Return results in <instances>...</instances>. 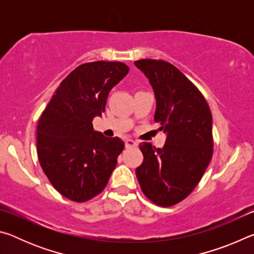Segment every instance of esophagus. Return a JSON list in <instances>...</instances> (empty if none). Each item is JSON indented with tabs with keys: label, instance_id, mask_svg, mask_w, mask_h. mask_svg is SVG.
Here are the masks:
<instances>
[{
	"label": "esophagus",
	"instance_id": "1",
	"mask_svg": "<svg viewBox=\"0 0 254 254\" xmlns=\"http://www.w3.org/2000/svg\"><path fill=\"white\" fill-rule=\"evenodd\" d=\"M136 142L134 140H132V139H127L126 140V147L127 148H132V147H136Z\"/></svg>",
	"mask_w": 254,
	"mask_h": 254
}]
</instances>
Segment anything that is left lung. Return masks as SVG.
Masks as SVG:
<instances>
[{"label": "left lung", "instance_id": "left-lung-1", "mask_svg": "<svg viewBox=\"0 0 254 254\" xmlns=\"http://www.w3.org/2000/svg\"><path fill=\"white\" fill-rule=\"evenodd\" d=\"M134 65L152 86L154 121L167 133L161 149L140 143L144 159L136 178L152 203L169 207L194 190L212 159V113L198 88L170 63L141 59Z\"/></svg>", "mask_w": 254, "mask_h": 254}]
</instances>
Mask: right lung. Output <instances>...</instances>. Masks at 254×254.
Returning <instances> with one entry per match:
<instances>
[{"label": "right lung", "mask_w": 254, "mask_h": 254, "mask_svg": "<svg viewBox=\"0 0 254 254\" xmlns=\"http://www.w3.org/2000/svg\"><path fill=\"white\" fill-rule=\"evenodd\" d=\"M128 72L119 62L86 63L75 68L38 120L37 152L51 185L66 198L86 201L105 188L123 151L120 137L94 131L112 88Z\"/></svg>", "instance_id": "obj_1"}]
</instances>
